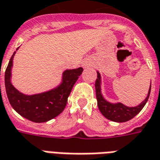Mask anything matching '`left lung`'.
I'll return each mask as SVG.
<instances>
[{"instance_id": "obj_1", "label": "left lung", "mask_w": 160, "mask_h": 160, "mask_svg": "<svg viewBox=\"0 0 160 160\" xmlns=\"http://www.w3.org/2000/svg\"><path fill=\"white\" fill-rule=\"evenodd\" d=\"M97 73H98V79L96 80L95 87L98 108L105 118L114 122H126L132 118H134L137 113L142 109L149 98L151 85H150L148 96L144 101L142 102L138 106H136V107H127L121 102L112 103L104 99L101 93V75L98 71Z\"/></svg>"}]
</instances>
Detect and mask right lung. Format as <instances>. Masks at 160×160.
I'll list each match as a JSON object with an SVG mask.
<instances>
[{
    "mask_svg": "<svg viewBox=\"0 0 160 160\" xmlns=\"http://www.w3.org/2000/svg\"><path fill=\"white\" fill-rule=\"evenodd\" d=\"M15 53L16 52L11 58L5 72L6 92L12 107L21 116L35 123L47 122L59 115L65 108L68 96L83 68L65 70L62 73V83L54 89L35 95H25L18 92L11 82Z\"/></svg>",
    "mask_w": 160,
    "mask_h": 160,
    "instance_id": "add662e5",
    "label": "right lung"
}]
</instances>
